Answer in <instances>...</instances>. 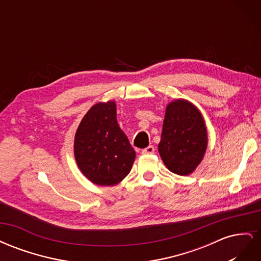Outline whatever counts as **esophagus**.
<instances>
[{
  "mask_svg": "<svg viewBox=\"0 0 261 261\" xmlns=\"http://www.w3.org/2000/svg\"><path fill=\"white\" fill-rule=\"evenodd\" d=\"M143 154H152V153H154V146H152V145H150V146H148V147H146L145 149H143Z\"/></svg>",
  "mask_w": 261,
  "mask_h": 261,
  "instance_id": "34e87169",
  "label": "esophagus"
}]
</instances>
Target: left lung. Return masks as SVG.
Instances as JSON below:
<instances>
[{"label": "left lung", "instance_id": "8db88e82", "mask_svg": "<svg viewBox=\"0 0 261 261\" xmlns=\"http://www.w3.org/2000/svg\"><path fill=\"white\" fill-rule=\"evenodd\" d=\"M207 143L206 126L198 109L185 100L171 102L158 146L167 168L177 175L191 174L201 162Z\"/></svg>", "mask_w": 261, "mask_h": 261}]
</instances>
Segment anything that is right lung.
Masks as SVG:
<instances>
[{
    "mask_svg": "<svg viewBox=\"0 0 261 261\" xmlns=\"http://www.w3.org/2000/svg\"><path fill=\"white\" fill-rule=\"evenodd\" d=\"M74 153L78 168L94 184L113 186L128 175L136 153L117 124L113 101L94 105L84 116Z\"/></svg>",
    "mask_w": 261,
    "mask_h": 261,
    "instance_id": "right-lung-1",
    "label": "right lung"
}]
</instances>
